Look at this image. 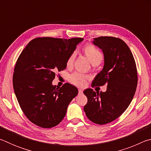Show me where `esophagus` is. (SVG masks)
<instances>
[{
  "label": "esophagus",
  "instance_id": "34e87169",
  "mask_svg": "<svg viewBox=\"0 0 151 151\" xmlns=\"http://www.w3.org/2000/svg\"><path fill=\"white\" fill-rule=\"evenodd\" d=\"M83 93V91L82 89H78V93L79 94H82Z\"/></svg>",
  "mask_w": 151,
  "mask_h": 151
}]
</instances>
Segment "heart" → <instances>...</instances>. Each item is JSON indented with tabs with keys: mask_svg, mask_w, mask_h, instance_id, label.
I'll use <instances>...</instances> for the list:
<instances>
[{
	"mask_svg": "<svg viewBox=\"0 0 151 151\" xmlns=\"http://www.w3.org/2000/svg\"><path fill=\"white\" fill-rule=\"evenodd\" d=\"M83 52L85 55L90 61L93 65H99L103 59V55L98 48L93 45L88 44L83 48ZM76 57V52H73L71 53L66 60V66L67 67H70L73 65L74 60ZM88 76L83 75L80 73L75 72L69 76L68 81L73 85L76 86H83L85 84L87 81Z\"/></svg>",
	"mask_w": 151,
	"mask_h": 151,
	"instance_id": "obj_1",
	"label": "heart"
}]
</instances>
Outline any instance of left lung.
<instances>
[{
    "instance_id": "left-lung-1",
    "label": "left lung",
    "mask_w": 151,
    "mask_h": 151,
    "mask_svg": "<svg viewBox=\"0 0 151 151\" xmlns=\"http://www.w3.org/2000/svg\"><path fill=\"white\" fill-rule=\"evenodd\" d=\"M93 44L103 50L104 65L92 86L107 85L105 92L84 91L88 101L84 107L88 119L105 124L119 117L129 106L136 92L138 76L134 58L123 40L113 37L94 38Z\"/></svg>"
}]
</instances>
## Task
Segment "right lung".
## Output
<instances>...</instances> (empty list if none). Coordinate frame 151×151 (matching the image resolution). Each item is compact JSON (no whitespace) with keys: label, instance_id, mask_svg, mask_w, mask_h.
Listing matches in <instances>:
<instances>
[{"label":"right lung","instance_id":"right-lung-1","mask_svg":"<svg viewBox=\"0 0 151 151\" xmlns=\"http://www.w3.org/2000/svg\"><path fill=\"white\" fill-rule=\"evenodd\" d=\"M83 40L36 38L20 53L12 83L20 108L32 123L48 129L57 126L65 116L78 89L69 83L57 88L52 82L56 72L65 69L67 58Z\"/></svg>","mask_w":151,"mask_h":151}]
</instances>
